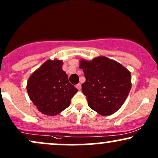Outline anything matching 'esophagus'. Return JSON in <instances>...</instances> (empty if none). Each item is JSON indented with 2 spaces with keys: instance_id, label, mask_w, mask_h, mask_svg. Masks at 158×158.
Segmentation results:
<instances>
[{
  "instance_id": "34e87169",
  "label": "esophagus",
  "mask_w": 158,
  "mask_h": 158,
  "mask_svg": "<svg viewBox=\"0 0 158 158\" xmlns=\"http://www.w3.org/2000/svg\"><path fill=\"white\" fill-rule=\"evenodd\" d=\"M76 87H77V88L78 89V90H80L81 87L80 83H79V84H77V85H76Z\"/></svg>"
}]
</instances>
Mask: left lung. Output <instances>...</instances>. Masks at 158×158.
Here are the masks:
<instances>
[{"mask_svg": "<svg viewBox=\"0 0 158 158\" xmlns=\"http://www.w3.org/2000/svg\"><path fill=\"white\" fill-rule=\"evenodd\" d=\"M86 81L81 90L88 106L102 115H110L119 110L130 93L131 73L122 64L105 56L92 61L81 60Z\"/></svg>", "mask_w": 158, "mask_h": 158, "instance_id": "left-lung-1", "label": "left lung"}]
</instances>
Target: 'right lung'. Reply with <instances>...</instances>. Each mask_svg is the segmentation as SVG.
<instances>
[{"instance_id":"add662e5","label":"right lung","mask_w":158,"mask_h":158,"mask_svg":"<svg viewBox=\"0 0 158 158\" xmlns=\"http://www.w3.org/2000/svg\"><path fill=\"white\" fill-rule=\"evenodd\" d=\"M62 64L61 60L46 61L28 79L30 99L45 115H56L65 110L78 91L68 81Z\"/></svg>"}]
</instances>
